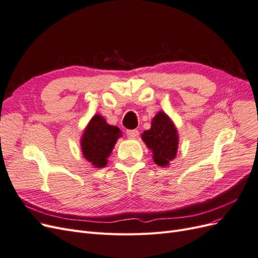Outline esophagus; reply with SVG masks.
I'll return each instance as SVG.
<instances>
[{
  "label": "esophagus",
  "mask_w": 258,
  "mask_h": 258,
  "mask_svg": "<svg viewBox=\"0 0 258 258\" xmlns=\"http://www.w3.org/2000/svg\"><path fill=\"white\" fill-rule=\"evenodd\" d=\"M127 137L129 139H136L139 137V131L138 130H127Z\"/></svg>",
  "instance_id": "esophagus-1"
}]
</instances>
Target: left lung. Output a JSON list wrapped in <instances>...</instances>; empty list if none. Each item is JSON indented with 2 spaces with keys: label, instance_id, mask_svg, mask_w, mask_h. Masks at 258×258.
I'll list each match as a JSON object with an SVG mask.
<instances>
[{
  "label": "left lung",
  "instance_id": "obj_1",
  "mask_svg": "<svg viewBox=\"0 0 258 258\" xmlns=\"http://www.w3.org/2000/svg\"><path fill=\"white\" fill-rule=\"evenodd\" d=\"M143 142L153 153V160L159 167H168L177 154L178 132L173 120L163 111L152 119L151 129L143 131Z\"/></svg>",
  "mask_w": 258,
  "mask_h": 258
}]
</instances>
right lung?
<instances>
[{
	"label": "right lung",
	"mask_w": 258,
	"mask_h": 258,
	"mask_svg": "<svg viewBox=\"0 0 258 258\" xmlns=\"http://www.w3.org/2000/svg\"><path fill=\"white\" fill-rule=\"evenodd\" d=\"M121 137L122 132L118 127L107 123L102 115H93L80 141L84 158L93 168H104L117 140Z\"/></svg>",
	"instance_id": "right-lung-1"
}]
</instances>
